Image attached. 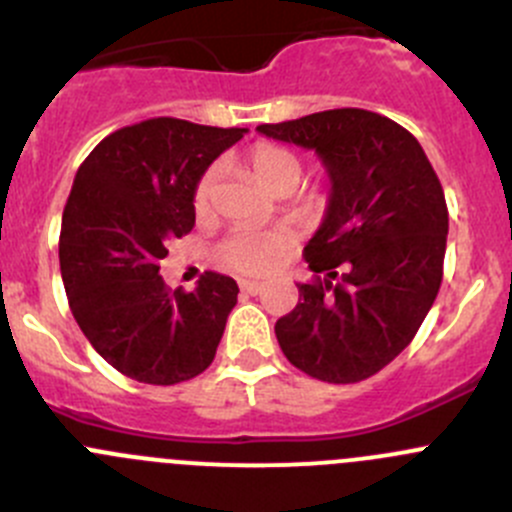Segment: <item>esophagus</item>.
I'll return each mask as SVG.
<instances>
[{
    "mask_svg": "<svg viewBox=\"0 0 512 512\" xmlns=\"http://www.w3.org/2000/svg\"><path fill=\"white\" fill-rule=\"evenodd\" d=\"M240 287L245 289L247 294H260L262 292V282H255V280H240Z\"/></svg>",
    "mask_w": 512,
    "mask_h": 512,
    "instance_id": "34e87169",
    "label": "esophagus"
}]
</instances>
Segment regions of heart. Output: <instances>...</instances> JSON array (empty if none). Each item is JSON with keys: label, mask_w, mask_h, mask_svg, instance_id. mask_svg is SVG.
<instances>
[{"label": "heart", "mask_w": 512, "mask_h": 512, "mask_svg": "<svg viewBox=\"0 0 512 512\" xmlns=\"http://www.w3.org/2000/svg\"><path fill=\"white\" fill-rule=\"evenodd\" d=\"M252 175L267 193L277 190H292L297 185L302 165L292 151L280 146H257L247 158ZM215 188H218V168H208L193 190V208L198 215H208L213 208ZM287 240L280 232L272 230H235L220 242V260L237 272H260L272 270L285 255Z\"/></svg>", "instance_id": "b5f03b06"}]
</instances>
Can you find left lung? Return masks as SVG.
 I'll list each match as a JSON object with an SVG mask.
<instances>
[{"mask_svg":"<svg viewBox=\"0 0 512 512\" xmlns=\"http://www.w3.org/2000/svg\"><path fill=\"white\" fill-rule=\"evenodd\" d=\"M257 131L317 153L332 185L304 247L317 280L297 285V307L275 324L277 342L314 379H369L409 347L441 287L448 208L436 170L406 128L364 108Z\"/></svg>","mask_w":512,"mask_h":512,"instance_id":"1","label":"left lung"}]
</instances>
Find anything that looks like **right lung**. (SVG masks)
Returning <instances> with one entry per match:
<instances>
[{
    "label": "right lung",
    "mask_w": 512,
    "mask_h": 512,
    "mask_svg": "<svg viewBox=\"0 0 512 512\" xmlns=\"http://www.w3.org/2000/svg\"><path fill=\"white\" fill-rule=\"evenodd\" d=\"M245 133L151 118L103 138L76 173L61 218V280L91 347L131 379L170 386L213 364L237 282L205 272L183 292L158 272L168 242L193 230L200 175Z\"/></svg>",
    "instance_id": "add662e5"
}]
</instances>
